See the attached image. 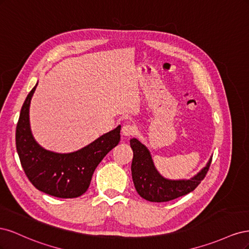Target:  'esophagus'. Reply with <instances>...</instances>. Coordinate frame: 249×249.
I'll list each match as a JSON object with an SVG mask.
<instances>
[{
  "mask_svg": "<svg viewBox=\"0 0 249 249\" xmlns=\"http://www.w3.org/2000/svg\"><path fill=\"white\" fill-rule=\"evenodd\" d=\"M122 133L124 136H133V135H135L137 133V130H136V126L133 125V124H126L123 126L122 129Z\"/></svg>",
  "mask_w": 249,
  "mask_h": 249,
  "instance_id": "1",
  "label": "esophagus"
}]
</instances>
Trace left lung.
Wrapping results in <instances>:
<instances>
[{"mask_svg":"<svg viewBox=\"0 0 249 249\" xmlns=\"http://www.w3.org/2000/svg\"><path fill=\"white\" fill-rule=\"evenodd\" d=\"M134 157L132 161V178L136 191L148 201L165 202L192 192L209 171L211 161L197 176L187 180H170L164 178L154 166L148 149L137 139H131Z\"/></svg>","mask_w":249,"mask_h":249,"instance_id":"obj_1","label":"left lung"}]
</instances>
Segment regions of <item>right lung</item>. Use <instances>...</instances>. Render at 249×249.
Masks as SVG:
<instances>
[{
    "label": "right lung",
    "mask_w": 249,
    "mask_h": 249,
    "mask_svg": "<svg viewBox=\"0 0 249 249\" xmlns=\"http://www.w3.org/2000/svg\"><path fill=\"white\" fill-rule=\"evenodd\" d=\"M36 86L22 105L17 125V150L21 167L41 192L59 198L79 197L87 191L97 165L118 144L120 125L76 153L56 154L43 149L32 137L29 124V107Z\"/></svg>",
    "instance_id": "add662e5"
}]
</instances>
